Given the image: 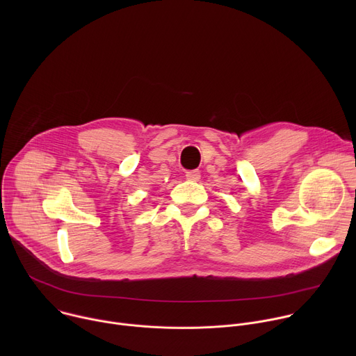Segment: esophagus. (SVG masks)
Here are the masks:
<instances>
[{
	"label": "esophagus",
	"instance_id": "esophagus-1",
	"mask_svg": "<svg viewBox=\"0 0 356 356\" xmlns=\"http://www.w3.org/2000/svg\"><path fill=\"white\" fill-rule=\"evenodd\" d=\"M201 177L200 172L198 170H190V172H186V179L188 181H198Z\"/></svg>",
	"mask_w": 356,
	"mask_h": 356
}]
</instances>
